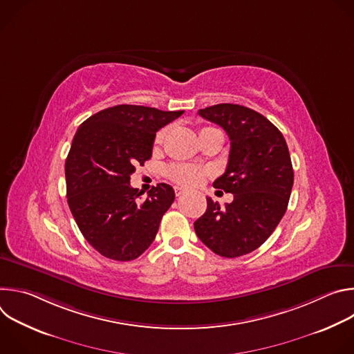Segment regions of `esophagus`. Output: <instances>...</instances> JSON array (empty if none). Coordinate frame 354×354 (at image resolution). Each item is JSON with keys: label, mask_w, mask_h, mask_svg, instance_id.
<instances>
[{"label": "esophagus", "mask_w": 354, "mask_h": 354, "mask_svg": "<svg viewBox=\"0 0 354 354\" xmlns=\"http://www.w3.org/2000/svg\"><path fill=\"white\" fill-rule=\"evenodd\" d=\"M185 192H186V190H185V189H182V187H179V186H176V187H175V194H176L178 197H179V196H182V194H185Z\"/></svg>", "instance_id": "esophagus-1"}]
</instances>
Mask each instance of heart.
<instances>
[{
  "label": "heart",
  "mask_w": 354,
  "mask_h": 354,
  "mask_svg": "<svg viewBox=\"0 0 354 354\" xmlns=\"http://www.w3.org/2000/svg\"><path fill=\"white\" fill-rule=\"evenodd\" d=\"M206 129H209V127H206ZM165 133H167L165 130H161L156 137V142H161L165 137ZM167 175L175 183L192 187V186H197V185L203 182V179L206 176V172H205V169L193 167V165L174 164L167 169Z\"/></svg>",
  "instance_id": "1"
}]
</instances>
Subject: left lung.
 I'll return each mask as SVG.
<instances>
[{"label":"left lung","mask_w":354,"mask_h":354,"mask_svg":"<svg viewBox=\"0 0 354 354\" xmlns=\"http://www.w3.org/2000/svg\"><path fill=\"white\" fill-rule=\"evenodd\" d=\"M198 115L230 137L227 169L213 186L232 193L234 200L221 209L207 197V210L194 221V231L214 254L238 258L258 249L287 210L294 182L288 147L272 122L249 108L220 104Z\"/></svg>","instance_id":"left-lung-1"}]
</instances>
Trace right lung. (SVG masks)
I'll return each instance as SVG.
<instances>
[{
  "mask_svg": "<svg viewBox=\"0 0 354 354\" xmlns=\"http://www.w3.org/2000/svg\"><path fill=\"white\" fill-rule=\"evenodd\" d=\"M182 113L118 105L78 127L66 160L67 201L84 238L105 258L129 262L153 243L175 192L158 183L142 198L130 176L153 156L157 131Z\"/></svg>",
  "mask_w": 354,
  "mask_h": 354,
  "instance_id": "add662e5",
  "label": "right lung"
}]
</instances>
